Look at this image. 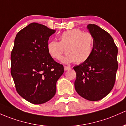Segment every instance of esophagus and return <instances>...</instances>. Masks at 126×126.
<instances>
[{"label":"esophagus","instance_id":"1","mask_svg":"<svg viewBox=\"0 0 126 126\" xmlns=\"http://www.w3.org/2000/svg\"><path fill=\"white\" fill-rule=\"evenodd\" d=\"M70 69V67H68V66H64V70H69Z\"/></svg>","mask_w":126,"mask_h":126}]
</instances>
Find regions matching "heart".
<instances>
[{
  "label": "heart",
  "instance_id": "obj_1",
  "mask_svg": "<svg viewBox=\"0 0 126 126\" xmlns=\"http://www.w3.org/2000/svg\"><path fill=\"white\" fill-rule=\"evenodd\" d=\"M47 47L53 59L59 60L65 49L66 55L62 59V62L64 63L74 62L79 64L86 62L92 56L94 38L90 33L74 29L62 33L59 42L50 41Z\"/></svg>",
  "mask_w": 126,
  "mask_h": 126
}]
</instances>
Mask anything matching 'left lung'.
Masks as SVG:
<instances>
[{"instance_id": "1", "label": "left lung", "mask_w": 126, "mask_h": 126, "mask_svg": "<svg viewBox=\"0 0 126 126\" xmlns=\"http://www.w3.org/2000/svg\"><path fill=\"white\" fill-rule=\"evenodd\" d=\"M94 38L92 54L88 60L74 67L75 88L79 96L97 101L112 90L118 69V48L107 32L96 24L87 27Z\"/></svg>"}]
</instances>
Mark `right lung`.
Segmentation results:
<instances>
[{
	"mask_svg": "<svg viewBox=\"0 0 126 126\" xmlns=\"http://www.w3.org/2000/svg\"><path fill=\"white\" fill-rule=\"evenodd\" d=\"M56 30L37 23L18 33L11 54V74L18 93L33 104L49 101L56 92V82L64 67L48 50L49 37Z\"/></svg>",
	"mask_w": 126,
	"mask_h": 126,
	"instance_id": "1",
	"label": "right lung"
}]
</instances>
